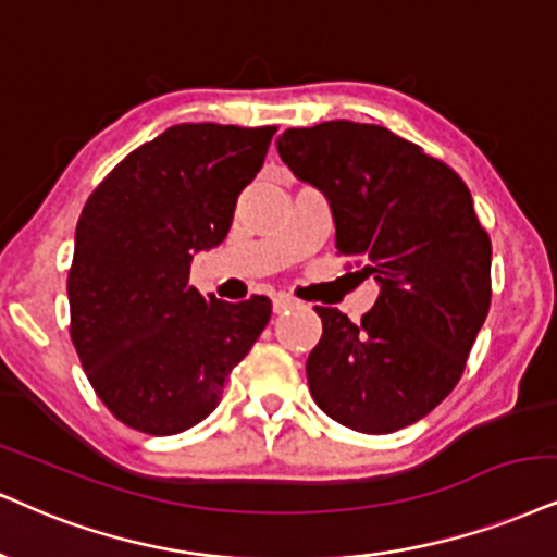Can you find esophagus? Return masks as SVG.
<instances>
[{"instance_id": "1", "label": "esophagus", "mask_w": 557, "mask_h": 557, "mask_svg": "<svg viewBox=\"0 0 557 557\" xmlns=\"http://www.w3.org/2000/svg\"><path fill=\"white\" fill-rule=\"evenodd\" d=\"M294 305L292 297H286V294H278V297H273V312H284L289 310V307Z\"/></svg>"}]
</instances>
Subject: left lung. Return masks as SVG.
<instances>
[{"mask_svg":"<svg viewBox=\"0 0 557 557\" xmlns=\"http://www.w3.org/2000/svg\"><path fill=\"white\" fill-rule=\"evenodd\" d=\"M278 154L331 203L338 256L380 297L351 322L314 307V403L361 434L421 421L455 389L491 307V237L449 164L384 126L325 121L278 136Z\"/></svg>","mask_w":557,"mask_h":557,"instance_id":"1","label":"left lung"}]
</instances>
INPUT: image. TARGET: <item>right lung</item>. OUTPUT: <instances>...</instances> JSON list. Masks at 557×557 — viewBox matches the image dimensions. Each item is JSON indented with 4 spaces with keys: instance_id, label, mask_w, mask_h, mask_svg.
<instances>
[{
    "instance_id": "obj_1",
    "label": "right lung",
    "mask_w": 557,
    "mask_h": 557,
    "mask_svg": "<svg viewBox=\"0 0 557 557\" xmlns=\"http://www.w3.org/2000/svg\"><path fill=\"white\" fill-rule=\"evenodd\" d=\"M273 134L276 126H170L115 164L82 209L69 333L106 408L141 434L201 423L271 320L268 297L206 299L188 276L196 252L230 232Z\"/></svg>"
}]
</instances>
